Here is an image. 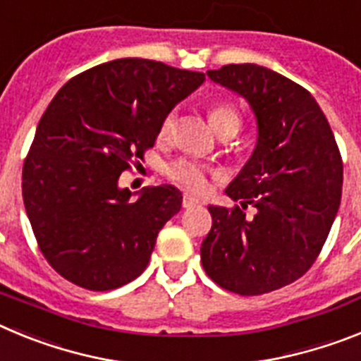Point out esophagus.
Instances as JSON below:
<instances>
[{
    "label": "esophagus",
    "mask_w": 361,
    "mask_h": 361,
    "mask_svg": "<svg viewBox=\"0 0 361 361\" xmlns=\"http://www.w3.org/2000/svg\"><path fill=\"white\" fill-rule=\"evenodd\" d=\"M200 200L195 199V197H191V195H184L183 197V208H193V206H199Z\"/></svg>",
    "instance_id": "34e87169"
}]
</instances>
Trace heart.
Masks as SVG:
<instances>
[{"mask_svg": "<svg viewBox=\"0 0 361 361\" xmlns=\"http://www.w3.org/2000/svg\"><path fill=\"white\" fill-rule=\"evenodd\" d=\"M208 121L212 128L220 137H233L240 130L242 117L240 111L233 106L231 103H213L208 108ZM175 114H166L164 119L159 126V139H168L173 132ZM166 175L177 183L178 186L186 188L191 191H204L208 186V170L204 166L197 164L188 159H177L166 168Z\"/></svg>", "mask_w": 361, "mask_h": 361, "instance_id": "1", "label": "heart"}]
</instances>
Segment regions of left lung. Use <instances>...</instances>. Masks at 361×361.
I'll return each instance as SVG.
<instances>
[{
  "instance_id": "left-lung-1",
  "label": "left lung",
  "mask_w": 361,
  "mask_h": 361,
  "mask_svg": "<svg viewBox=\"0 0 361 361\" xmlns=\"http://www.w3.org/2000/svg\"><path fill=\"white\" fill-rule=\"evenodd\" d=\"M208 75L247 99L258 141L226 188L242 208H208L213 224L200 245L202 267L226 291H276L305 275L327 240L342 199V155L304 86L253 63L224 65ZM250 203L257 213L245 217Z\"/></svg>"
}]
</instances>
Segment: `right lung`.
<instances>
[{
  "label": "right lung",
  "mask_w": 361,
  "mask_h": 361,
  "mask_svg": "<svg viewBox=\"0 0 361 361\" xmlns=\"http://www.w3.org/2000/svg\"><path fill=\"white\" fill-rule=\"evenodd\" d=\"M204 79L124 57L79 73L50 101L23 162L21 190L41 253L63 279L110 291L146 269L183 195L162 184L132 200L117 180L141 164L166 114Z\"/></svg>",
  "instance_id": "obj_1"
}]
</instances>
